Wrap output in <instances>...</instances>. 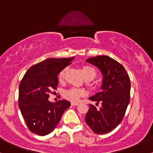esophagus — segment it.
<instances>
[{
  "label": "esophagus",
  "instance_id": "esophagus-1",
  "mask_svg": "<svg viewBox=\"0 0 153 153\" xmlns=\"http://www.w3.org/2000/svg\"><path fill=\"white\" fill-rule=\"evenodd\" d=\"M78 104H79V103H76V102H72L71 103L72 106H78Z\"/></svg>",
  "mask_w": 153,
  "mask_h": 153
}]
</instances>
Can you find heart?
<instances>
[{
  "mask_svg": "<svg viewBox=\"0 0 153 153\" xmlns=\"http://www.w3.org/2000/svg\"><path fill=\"white\" fill-rule=\"evenodd\" d=\"M65 72V70H62L60 73H59V79L62 80L64 78ZM82 73H83L85 78H88V77H93L94 78L96 76V71L93 68L89 66H83L82 67ZM85 91L80 88H72L71 89H68L65 91L64 93V97L66 99L69 100V101H78L79 99L82 96L85 95Z\"/></svg>",
  "mask_w": 153,
  "mask_h": 153,
  "instance_id": "heart-1",
  "label": "heart"
}]
</instances>
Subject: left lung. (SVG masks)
Here are the masks:
<instances>
[{
    "mask_svg": "<svg viewBox=\"0 0 153 153\" xmlns=\"http://www.w3.org/2000/svg\"><path fill=\"white\" fill-rule=\"evenodd\" d=\"M86 62L97 67L103 75L101 91L89 98L102 106L97 109L89 105L85 120L94 133L106 134L114 129L124 118L130 99V80L125 68L108 56L90 57Z\"/></svg>",
    "mask_w": 153,
    "mask_h": 153,
    "instance_id": "1",
    "label": "left lung"
}]
</instances>
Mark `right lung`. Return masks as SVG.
Returning a JSON list of instances; mask_svg holds the SVG:
<instances>
[{
	"label": "right lung",
	"instance_id": "obj_1",
	"mask_svg": "<svg viewBox=\"0 0 153 153\" xmlns=\"http://www.w3.org/2000/svg\"><path fill=\"white\" fill-rule=\"evenodd\" d=\"M74 58L47 59L31 66L22 78L19 85V106L31 132L40 136L50 134L71 106L67 100L54 103L48 99L58 85L57 75Z\"/></svg>",
	"mask_w": 153,
	"mask_h": 153
}]
</instances>
